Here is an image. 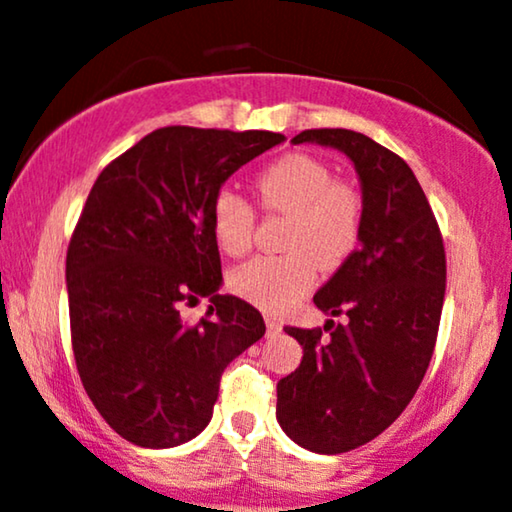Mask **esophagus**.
<instances>
[{"label":"esophagus","instance_id":"34e87169","mask_svg":"<svg viewBox=\"0 0 512 512\" xmlns=\"http://www.w3.org/2000/svg\"><path fill=\"white\" fill-rule=\"evenodd\" d=\"M264 322H267V334H269V336L281 334V329H283L281 319H276V317H272V315H267V317H264Z\"/></svg>","mask_w":512,"mask_h":512}]
</instances>
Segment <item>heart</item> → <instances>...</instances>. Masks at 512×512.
Returning <instances> with one entry per match:
<instances>
[{
  "instance_id": "1",
  "label": "heart",
  "mask_w": 512,
  "mask_h": 512,
  "mask_svg": "<svg viewBox=\"0 0 512 512\" xmlns=\"http://www.w3.org/2000/svg\"><path fill=\"white\" fill-rule=\"evenodd\" d=\"M255 193L267 212L286 214L283 255L255 257L229 274V286L240 298L269 312L291 307L310 291L317 267L334 272L353 255L362 233L365 202L350 183L334 181L322 159L293 152L257 174ZM212 236L226 255L250 250L255 212L238 193L224 188L214 195Z\"/></svg>"
}]
</instances>
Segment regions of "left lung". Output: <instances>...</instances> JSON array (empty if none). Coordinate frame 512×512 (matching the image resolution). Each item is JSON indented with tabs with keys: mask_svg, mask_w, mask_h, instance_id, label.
Returning a JSON list of instances; mask_svg holds the SVG:
<instances>
[{
	"mask_svg": "<svg viewBox=\"0 0 512 512\" xmlns=\"http://www.w3.org/2000/svg\"><path fill=\"white\" fill-rule=\"evenodd\" d=\"M334 147L353 162L365 217L360 248L315 293L322 329L286 326L303 362L276 384V420L298 446L336 455L365 446L420 389L439 334L446 252L408 164L367 135L315 128L291 140Z\"/></svg>",
	"mask_w": 512,
	"mask_h": 512,
	"instance_id": "left-lung-1",
	"label": "left lung"
}]
</instances>
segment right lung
Masks as SVG:
<instances>
[{"label": "right lung", "mask_w": 512, "mask_h": 512, "mask_svg": "<svg viewBox=\"0 0 512 512\" xmlns=\"http://www.w3.org/2000/svg\"><path fill=\"white\" fill-rule=\"evenodd\" d=\"M272 131L166 126L97 176L69 252L71 341L85 391L109 427L143 448H174L212 420L219 379L267 331L255 307L219 295L214 195ZM209 297L193 327L180 307Z\"/></svg>", "instance_id": "1"}]
</instances>
